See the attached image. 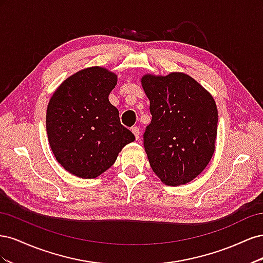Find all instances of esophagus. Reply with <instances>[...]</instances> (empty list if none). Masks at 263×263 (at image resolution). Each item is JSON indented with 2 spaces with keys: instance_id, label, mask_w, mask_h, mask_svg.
I'll use <instances>...</instances> for the list:
<instances>
[{
  "instance_id": "34e87169",
  "label": "esophagus",
  "mask_w": 263,
  "mask_h": 263,
  "mask_svg": "<svg viewBox=\"0 0 263 263\" xmlns=\"http://www.w3.org/2000/svg\"><path fill=\"white\" fill-rule=\"evenodd\" d=\"M132 132H133V134L135 135V138H136V140H138V139H139V135H140V130H139L138 127H137V126L133 127Z\"/></svg>"
}]
</instances>
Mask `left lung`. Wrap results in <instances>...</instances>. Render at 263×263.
Segmentation results:
<instances>
[{
  "mask_svg": "<svg viewBox=\"0 0 263 263\" xmlns=\"http://www.w3.org/2000/svg\"><path fill=\"white\" fill-rule=\"evenodd\" d=\"M141 83L153 116L144 133L150 166L165 184H185L213 157L218 123L215 101L184 73L147 74Z\"/></svg>",
  "mask_w": 263,
  "mask_h": 263,
  "instance_id": "1",
  "label": "left lung"
}]
</instances>
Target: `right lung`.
<instances>
[{"instance_id":"1","label":"right lung","mask_w":263,"mask_h":263,"mask_svg":"<svg viewBox=\"0 0 263 263\" xmlns=\"http://www.w3.org/2000/svg\"><path fill=\"white\" fill-rule=\"evenodd\" d=\"M116 82L106 69H84L68 78L50 99L46 115L49 145L57 161L76 177L97 178L135 140L108 101Z\"/></svg>"}]
</instances>
